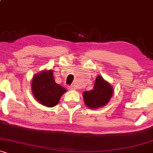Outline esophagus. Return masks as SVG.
Listing matches in <instances>:
<instances>
[{
    "mask_svg": "<svg viewBox=\"0 0 153 153\" xmlns=\"http://www.w3.org/2000/svg\"><path fill=\"white\" fill-rule=\"evenodd\" d=\"M68 89L70 90H73V89H75V86H73V85H71V86H69Z\"/></svg>",
    "mask_w": 153,
    "mask_h": 153,
    "instance_id": "esophagus-1",
    "label": "esophagus"
}]
</instances>
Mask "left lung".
Segmentation results:
<instances>
[{
	"label": "left lung",
	"instance_id": "8db88e82",
	"mask_svg": "<svg viewBox=\"0 0 153 153\" xmlns=\"http://www.w3.org/2000/svg\"><path fill=\"white\" fill-rule=\"evenodd\" d=\"M113 94V88L100 75H98L94 82V88L83 92V100L86 106L97 108L107 104Z\"/></svg>",
	"mask_w": 153,
	"mask_h": 153
}]
</instances>
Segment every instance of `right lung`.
<instances>
[{
	"label": "right lung",
	"mask_w": 153,
	"mask_h": 153,
	"mask_svg": "<svg viewBox=\"0 0 153 153\" xmlns=\"http://www.w3.org/2000/svg\"><path fill=\"white\" fill-rule=\"evenodd\" d=\"M32 91L39 102L47 107H53L59 103L67 89L56 83L53 70H49L40 72L33 77Z\"/></svg>",
	"instance_id": "right-lung-1"
}]
</instances>
